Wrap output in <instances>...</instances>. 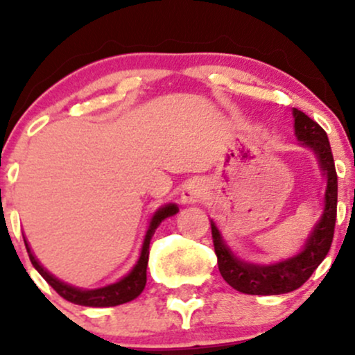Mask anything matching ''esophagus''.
Listing matches in <instances>:
<instances>
[{"instance_id": "obj_1", "label": "esophagus", "mask_w": 355, "mask_h": 355, "mask_svg": "<svg viewBox=\"0 0 355 355\" xmlns=\"http://www.w3.org/2000/svg\"><path fill=\"white\" fill-rule=\"evenodd\" d=\"M205 195V185L198 180H190L183 187L182 190V203L189 205V203H197L200 202Z\"/></svg>"}]
</instances>
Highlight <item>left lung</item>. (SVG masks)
Here are the masks:
<instances>
[{"label": "left lung", "instance_id": "left-lung-1", "mask_svg": "<svg viewBox=\"0 0 355 355\" xmlns=\"http://www.w3.org/2000/svg\"><path fill=\"white\" fill-rule=\"evenodd\" d=\"M294 133L299 145L311 148L325 178L324 210L309 232L304 245L295 255L274 263H250L240 260L227 245L222 234L210 220L211 239L223 280L235 291L248 295H280L295 291L313 274L327 255L334 239L337 217V173L327 133L304 112L294 108Z\"/></svg>", "mask_w": 355, "mask_h": 355}]
</instances>
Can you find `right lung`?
<instances>
[{"mask_svg": "<svg viewBox=\"0 0 355 355\" xmlns=\"http://www.w3.org/2000/svg\"><path fill=\"white\" fill-rule=\"evenodd\" d=\"M178 211L177 203H166V205H162L160 209L152 215L148 222V229L145 232L144 243H141L140 255H138V260L135 266L132 267V270L128 274L121 277L118 282H113L110 285H105V287L100 288H81L75 287V285H70L63 280L56 279L55 275L50 274V272L44 268L40 260L36 259L33 250H31L30 243H28L26 237L24 239V245H26L28 255H30L31 263L36 270L40 272V275L46 280L48 284L55 288L58 294L67 299L68 302H73L76 305H85V307H115V305H121L130 302V300L137 299L138 295L144 292L145 284H146V266H148V254H150V240H152L155 230L158 229L162 222L165 218L172 217Z\"/></svg>", "mask_w": 355, "mask_h": 355, "instance_id": "obj_1", "label": "right lung"}]
</instances>
